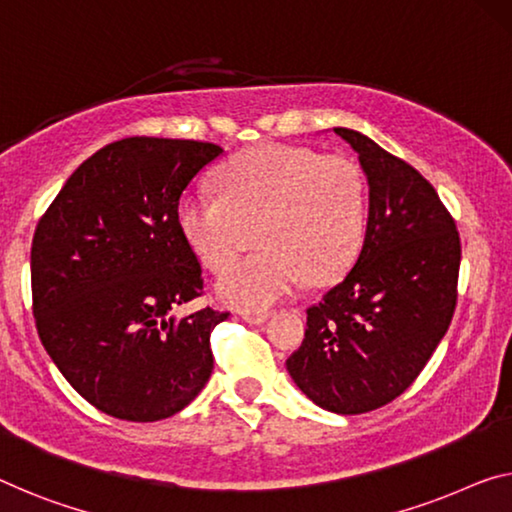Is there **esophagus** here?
Wrapping results in <instances>:
<instances>
[{"label":"esophagus","instance_id":"1","mask_svg":"<svg viewBox=\"0 0 512 512\" xmlns=\"http://www.w3.org/2000/svg\"><path fill=\"white\" fill-rule=\"evenodd\" d=\"M242 320H247L249 325H261L267 318H270V313L267 311H240Z\"/></svg>","mask_w":512,"mask_h":512}]
</instances>
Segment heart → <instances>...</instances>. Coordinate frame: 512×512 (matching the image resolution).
<instances>
[{
  "instance_id": "b5f03b06",
  "label": "heart",
  "mask_w": 512,
  "mask_h": 512,
  "mask_svg": "<svg viewBox=\"0 0 512 512\" xmlns=\"http://www.w3.org/2000/svg\"><path fill=\"white\" fill-rule=\"evenodd\" d=\"M219 196L185 194L180 233L210 272H224L253 241L264 249L217 283L219 300L265 309L302 288L332 283L355 263L366 235V180L343 155L265 144L217 176Z\"/></svg>"
}]
</instances>
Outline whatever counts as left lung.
I'll list each match as a JSON object with an SVG mask.
<instances>
[{
    "label": "left lung",
    "mask_w": 512,
    "mask_h": 512,
    "mask_svg": "<svg viewBox=\"0 0 512 512\" xmlns=\"http://www.w3.org/2000/svg\"><path fill=\"white\" fill-rule=\"evenodd\" d=\"M368 178V224L357 263L306 309L288 373L313 403L364 414L391 403L437 350L458 302L460 235L426 178L373 139L334 128Z\"/></svg>",
    "instance_id": "obj_1"
}]
</instances>
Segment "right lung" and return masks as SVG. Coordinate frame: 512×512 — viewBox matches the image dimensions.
<instances>
[{"instance_id":"obj_1","label":"right lung","mask_w":512,"mask_h":512,"mask_svg":"<svg viewBox=\"0 0 512 512\" xmlns=\"http://www.w3.org/2000/svg\"><path fill=\"white\" fill-rule=\"evenodd\" d=\"M222 148L128 137L84 160L38 219L31 300L43 348L84 400L114 419L160 421L212 373L210 332L229 311L174 318L203 293L178 226L180 194Z\"/></svg>"}]
</instances>
